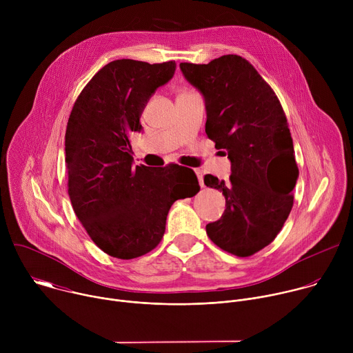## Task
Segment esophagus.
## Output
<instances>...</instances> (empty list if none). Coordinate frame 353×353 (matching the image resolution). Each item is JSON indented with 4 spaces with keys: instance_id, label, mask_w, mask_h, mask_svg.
Segmentation results:
<instances>
[{
    "instance_id": "esophagus-1",
    "label": "esophagus",
    "mask_w": 353,
    "mask_h": 353,
    "mask_svg": "<svg viewBox=\"0 0 353 353\" xmlns=\"http://www.w3.org/2000/svg\"><path fill=\"white\" fill-rule=\"evenodd\" d=\"M194 173L196 174V177H198V183H199V185L201 187H204V180H203V170L201 169H195L194 170Z\"/></svg>"
}]
</instances>
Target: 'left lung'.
I'll list each match as a JSON object with an SVG mask.
<instances>
[{"label": "left lung", "mask_w": 353, "mask_h": 353, "mask_svg": "<svg viewBox=\"0 0 353 353\" xmlns=\"http://www.w3.org/2000/svg\"><path fill=\"white\" fill-rule=\"evenodd\" d=\"M180 70L204 97L208 138L230 161L226 183L204 176L226 199L207 234L228 253L248 257L276 237L293 207L299 169L286 116L271 86L240 56L181 63Z\"/></svg>", "instance_id": "1"}]
</instances>
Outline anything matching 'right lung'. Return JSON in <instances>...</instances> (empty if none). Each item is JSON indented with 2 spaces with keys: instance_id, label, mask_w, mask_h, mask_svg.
Here are the masks:
<instances>
[{
  "instance_id": "right-lung-1",
  "label": "right lung",
  "mask_w": 353,
  "mask_h": 353,
  "mask_svg": "<svg viewBox=\"0 0 353 353\" xmlns=\"http://www.w3.org/2000/svg\"><path fill=\"white\" fill-rule=\"evenodd\" d=\"M176 63L116 60L83 88L65 131L68 194L82 226L106 254L131 260L163 237L174 201L199 191L191 169L135 166L131 132L158 88L174 75Z\"/></svg>"
}]
</instances>
